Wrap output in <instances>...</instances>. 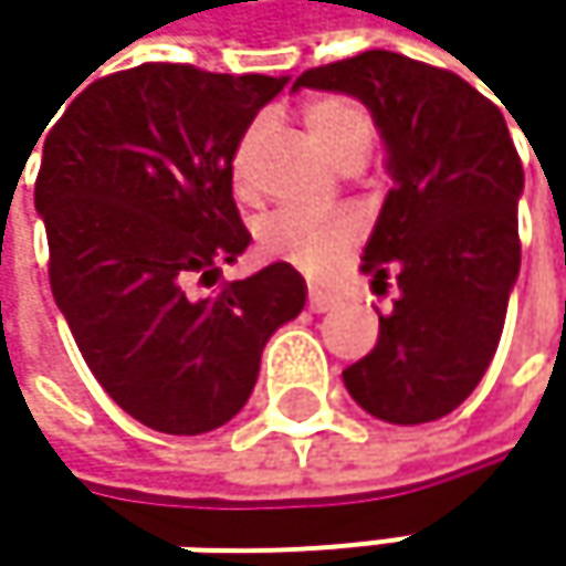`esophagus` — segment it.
I'll list each match as a JSON object with an SVG mask.
<instances>
[{
    "instance_id": "obj_1",
    "label": "esophagus",
    "mask_w": 566,
    "mask_h": 566,
    "mask_svg": "<svg viewBox=\"0 0 566 566\" xmlns=\"http://www.w3.org/2000/svg\"><path fill=\"white\" fill-rule=\"evenodd\" d=\"M307 307H311L314 314H324V311L334 307V294H327V291H321V287H311V291H307Z\"/></svg>"
}]
</instances>
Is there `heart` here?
<instances>
[{"mask_svg":"<svg viewBox=\"0 0 566 566\" xmlns=\"http://www.w3.org/2000/svg\"><path fill=\"white\" fill-rule=\"evenodd\" d=\"M304 124L314 137V144L324 150V157L344 170H354L367 160L374 147V124L367 111L344 94H324L304 104ZM259 127H252L235 154H232V192L239 199H252V147H255ZM360 242V219L354 212H324L307 216L294 209L269 212L255 222V249L272 259L284 262L304 275H324L331 272L344 255L354 252Z\"/></svg>","mask_w":566,"mask_h":566,"instance_id":"heart-1","label":"heart"}]
</instances>
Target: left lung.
<instances>
[{"mask_svg": "<svg viewBox=\"0 0 566 566\" xmlns=\"http://www.w3.org/2000/svg\"><path fill=\"white\" fill-rule=\"evenodd\" d=\"M294 87L360 97L390 154L394 189L364 249L374 291L399 287L377 347L344 370L370 416H449L485 377L521 269V157L502 111L455 71L396 52L331 61Z\"/></svg>", "mask_w": 566, "mask_h": 566, "instance_id": "obj_1", "label": "left lung"}]
</instances>
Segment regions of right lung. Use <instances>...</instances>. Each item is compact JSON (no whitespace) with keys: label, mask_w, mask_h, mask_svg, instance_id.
<instances>
[{"label":"right lung","mask_w":566,"mask_h":566,"mask_svg":"<svg viewBox=\"0 0 566 566\" xmlns=\"http://www.w3.org/2000/svg\"><path fill=\"white\" fill-rule=\"evenodd\" d=\"M282 87L157 61L97 77L42 130L52 294L97 384L157 432L229 422L265 340L304 307V279L284 262L219 282L252 242L229 164Z\"/></svg>","instance_id":"right-lung-1"}]
</instances>
